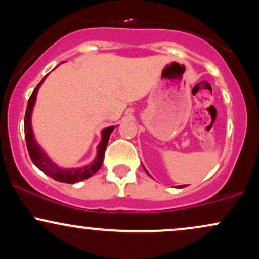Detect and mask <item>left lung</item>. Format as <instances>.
<instances>
[{
	"label": "left lung",
	"mask_w": 259,
	"mask_h": 259,
	"mask_svg": "<svg viewBox=\"0 0 259 259\" xmlns=\"http://www.w3.org/2000/svg\"><path fill=\"white\" fill-rule=\"evenodd\" d=\"M144 169H145V167H144ZM145 171H146V173L148 174V171L146 170V169H145ZM178 187V189H181V187H185V186H184V185H179V186H177Z\"/></svg>",
	"instance_id": "left-lung-1"
}]
</instances>
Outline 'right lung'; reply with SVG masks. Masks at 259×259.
Listing matches in <instances>:
<instances>
[{"mask_svg": "<svg viewBox=\"0 0 259 259\" xmlns=\"http://www.w3.org/2000/svg\"><path fill=\"white\" fill-rule=\"evenodd\" d=\"M49 75V74H47ZM47 75L41 80L40 84H38L35 90L32 91L30 99L28 101V106H26V112H25V118H24V132H25V141H26V147H28L29 154H30V158L32 163L35 164V167H37L41 171H44L45 174L49 175L52 179L59 181V183H67V184H75L79 181H82L88 178H90L91 175L99 171L103 163V157H105V151L108 144L109 136L114 126H108L101 132V141L97 145V153L95 159L91 163L84 165L81 168H61L58 167L56 163L52 162V159L47 156V153L42 150V147L37 144L36 139H35L34 132H32L31 126V114L34 111L35 102H36V96L37 91L40 89V86L42 85L45 79L47 78Z\"/></svg>", "mask_w": 259, "mask_h": 259, "instance_id": "1", "label": "right lung"}]
</instances>
